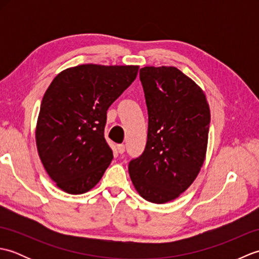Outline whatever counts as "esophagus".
<instances>
[{
    "label": "esophagus",
    "mask_w": 259,
    "mask_h": 259,
    "mask_svg": "<svg viewBox=\"0 0 259 259\" xmlns=\"http://www.w3.org/2000/svg\"><path fill=\"white\" fill-rule=\"evenodd\" d=\"M117 149H118V152L119 153H123L124 151H125V146L124 145H118V147H117Z\"/></svg>",
    "instance_id": "obj_1"
}]
</instances>
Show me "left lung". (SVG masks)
<instances>
[{"label": "left lung", "mask_w": 259, "mask_h": 259, "mask_svg": "<svg viewBox=\"0 0 259 259\" xmlns=\"http://www.w3.org/2000/svg\"><path fill=\"white\" fill-rule=\"evenodd\" d=\"M148 109L144 152L129 162L136 190L146 200H174L194 183L205 160L210 110L205 93L175 67L140 69Z\"/></svg>", "instance_id": "1"}]
</instances>
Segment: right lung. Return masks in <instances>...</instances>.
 Here are the masks:
<instances>
[{
	"instance_id": "add662e5",
	"label": "right lung",
	"mask_w": 259,
	"mask_h": 259,
	"mask_svg": "<svg viewBox=\"0 0 259 259\" xmlns=\"http://www.w3.org/2000/svg\"><path fill=\"white\" fill-rule=\"evenodd\" d=\"M138 65L82 64L59 73L42 99L36 147L60 189L79 195L93 188L113 159L104 139L109 107L138 74Z\"/></svg>"
}]
</instances>
